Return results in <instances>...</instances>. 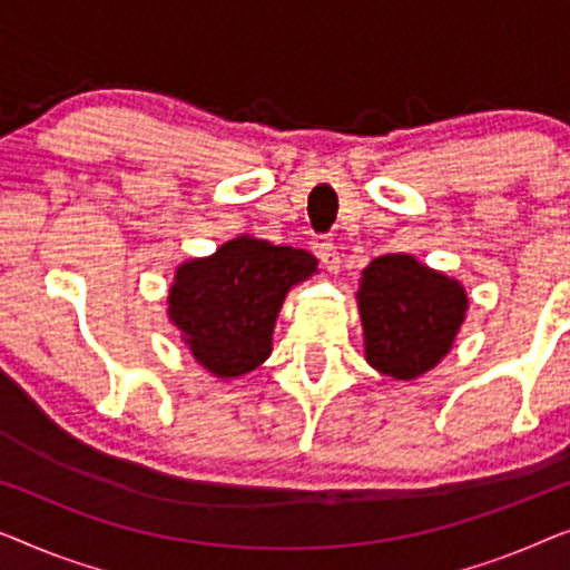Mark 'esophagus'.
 Listing matches in <instances>:
<instances>
[{"label":"esophagus","instance_id":"esophagus-1","mask_svg":"<svg viewBox=\"0 0 570 570\" xmlns=\"http://www.w3.org/2000/svg\"><path fill=\"white\" fill-rule=\"evenodd\" d=\"M317 255H320V261H323V266L331 271V274H338V271H341V253H338V247H335L333 243H320L317 245Z\"/></svg>","mask_w":570,"mask_h":570}]
</instances>
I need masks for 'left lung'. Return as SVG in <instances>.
<instances>
[{
	"mask_svg": "<svg viewBox=\"0 0 570 570\" xmlns=\"http://www.w3.org/2000/svg\"><path fill=\"white\" fill-rule=\"evenodd\" d=\"M364 358L392 380H419L452 351L470 296L456 278L413 255L374 258L358 278Z\"/></svg>",
	"mask_w": 570,
	"mask_h": 570,
	"instance_id": "1",
	"label": "left lung"
}]
</instances>
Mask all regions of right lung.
<instances>
[{"label": "right lung", "instance_id": "obj_1", "mask_svg": "<svg viewBox=\"0 0 570 570\" xmlns=\"http://www.w3.org/2000/svg\"><path fill=\"white\" fill-rule=\"evenodd\" d=\"M312 274H317L312 253L239 235L175 268L167 317L208 374L237 380L271 356L286 294Z\"/></svg>", "mask_w": 570, "mask_h": 570}]
</instances>
